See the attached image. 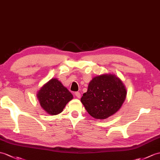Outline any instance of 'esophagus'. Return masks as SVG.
Instances as JSON below:
<instances>
[{"instance_id":"obj_1","label":"esophagus","mask_w":160,"mask_h":160,"mask_svg":"<svg viewBox=\"0 0 160 160\" xmlns=\"http://www.w3.org/2000/svg\"><path fill=\"white\" fill-rule=\"evenodd\" d=\"M75 95L78 98H80V97H81V95H80V93L79 92H75Z\"/></svg>"}]
</instances>
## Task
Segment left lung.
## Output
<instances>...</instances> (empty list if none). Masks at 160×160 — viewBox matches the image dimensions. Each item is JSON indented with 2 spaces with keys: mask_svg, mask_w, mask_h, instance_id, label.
Here are the masks:
<instances>
[{
  "mask_svg": "<svg viewBox=\"0 0 160 160\" xmlns=\"http://www.w3.org/2000/svg\"><path fill=\"white\" fill-rule=\"evenodd\" d=\"M127 95L122 81L114 74L94 77L81 98L85 109L96 119H106L121 108Z\"/></svg>",
  "mask_w": 160,
  "mask_h": 160,
  "instance_id": "left-lung-1",
  "label": "left lung"
}]
</instances>
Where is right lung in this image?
I'll list each match as a JSON object with an SVG mask.
<instances>
[{
    "instance_id": "add662e5",
    "label": "right lung",
    "mask_w": 160,
    "mask_h": 160,
    "mask_svg": "<svg viewBox=\"0 0 160 160\" xmlns=\"http://www.w3.org/2000/svg\"><path fill=\"white\" fill-rule=\"evenodd\" d=\"M40 106L51 115L61 113L73 95L57 78H52L40 88L37 94Z\"/></svg>"
}]
</instances>
